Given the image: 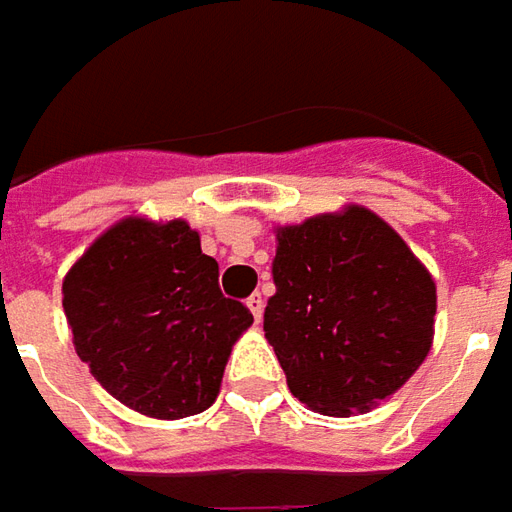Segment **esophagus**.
<instances>
[{
  "label": "esophagus",
  "instance_id": "esophagus-1",
  "mask_svg": "<svg viewBox=\"0 0 512 512\" xmlns=\"http://www.w3.org/2000/svg\"><path fill=\"white\" fill-rule=\"evenodd\" d=\"M246 306H249V311L255 314L257 323H260V317H263V297H260V294L255 291V294H252V297L246 300Z\"/></svg>",
  "mask_w": 512,
  "mask_h": 512
}]
</instances>
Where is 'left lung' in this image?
<instances>
[{
    "instance_id": "left-lung-1",
    "label": "left lung",
    "mask_w": 512,
    "mask_h": 512,
    "mask_svg": "<svg viewBox=\"0 0 512 512\" xmlns=\"http://www.w3.org/2000/svg\"><path fill=\"white\" fill-rule=\"evenodd\" d=\"M263 331L289 391L354 416L397 394L433 345L436 283L394 226L360 203L274 229Z\"/></svg>"
}]
</instances>
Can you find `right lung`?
Segmentation results:
<instances>
[{"mask_svg":"<svg viewBox=\"0 0 512 512\" xmlns=\"http://www.w3.org/2000/svg\"><path fill=\"white\" fill-rule=\"evenodd\" d=\"M62 306L101 388L152 419L206 411L232 345L252 326L249 309L221 294L215 257L181 218L113 223L64 274Z\"/></svg>","mask_w":512,"mask_h":512,"instance_id":"add662e5","label":"right lung"}]
</instances>
